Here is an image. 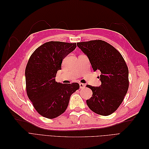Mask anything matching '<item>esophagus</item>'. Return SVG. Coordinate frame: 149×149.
Here are the masks:
<instances>
[{
  "label": "esophagus",
  "instance_id": "34e87169",
  "mask_svg": "<svg viewBox=\"0 0 149 149\" xmlns=\"http://www.w3.org/2000/svg\"><path fill=\"white\" fill-rule=\"evenodd\" d=\"M85 87V84L83 83H79V88L81 89H83Z\"/></svg>",
  "mask_w": 149,
  "mask_h": 149
}]
</instances>
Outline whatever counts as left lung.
Masks as SVG:
<instances>
[{"label": "left lung", "instance_id": "left-lung-1", "mask_svg": "<svg viewBox=\"0 0 149 149\" xmlns=\"http://www.w3.org/2000/svg\"><path fill=\"white\" fill-rule=\"evenodd\" d=\"M86 55L94 71L101 72L99 87L86 85L93 96L86 101L92 111L109 116L123 102L129 88V70L121 54L108 43L100 40L77 43Z\"/></svg>", "mask_w": 149, "mask_h": 149}]
</instances>
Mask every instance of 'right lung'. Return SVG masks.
<instances>
[{"mask_svg": "<svg viewBox=\"0 0 149 149\" xmlns=\"http://www.w3.org/2000/svg\"><path fill=\"white\" fill-rule=\"evenodd\" d=\"M76 43L49 42L35 49L25 69L26 90L38 113L48 119L60 116L68 106L71 94L79 88L77 83L55 81L63 60L73 52Z\"/></svg>", "mask_w": 149, "mask_h": 149, "instance_id": "right-lung-1", "label": "right lung"}]
</instances>
